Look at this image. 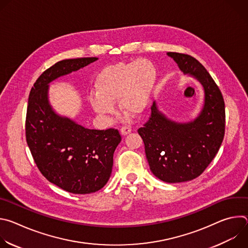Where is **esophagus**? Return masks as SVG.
<instances>
[{
  "label": "esophagus",
  "mask_w": 248,
  "mask_h": 248,
  "mask_svg": "<svg viewBox=\"0 0 248 248\" xmlns=\"http://www.w3.org/2000/svg\"><path fill=\"white\" fill-rule=\"evenodd\" d=\"M130 131H131V128H130L129 126H122V128H121V132H122L124 135L128 134Z\"/></svg>",
  "instance_id": "esophagus-1"
}]
</instances>
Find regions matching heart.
Segmentation results:
<instances>
[{
	"instance_id": "obj_1",
	"label": "heart",
	"mask_w": 248,
	"mask_h": 248,
	"mask_svg": "<svg viewBox=\"0 0 248 248\" xmlns=\"http://www.w3.org/2000/svg\"><path fill=\"white\" fill-rule=\"evenodd\" d=\"M157 79L154 64L145 59L119 62L105 67L95 80V94L90 96L94 111L103 118L116 114L119 101L122 111L143 113L151 99Z\"/></svg>"
}]
</instances>
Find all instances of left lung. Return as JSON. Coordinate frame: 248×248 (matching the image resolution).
I'll list each match as a JSON object with an SVG mask.
<instances>
[{
	"mask_svg": "<svg viewBox=\"0 0 248 248\" xmlns=\"http://www.w3.org/2000/svg\"><path fill=\"white\" fill-rule=\"evenodd\" d=\"M168 55L185 74L197 78L205 91L203 110L193 122L173 123L153 103L149 120L137 130L151 171L161 181L174 184L196 179L215 158L225 135L226 111L219 86L195 58L174 52Z\"/></svg>",
	"mask_w": 248,
	"mask_h": 248,
	"instance_id": "obj_1",
	"label": "left lung"
}]
</instances>
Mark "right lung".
Returning a JSON list of instances; mask_svg holds the SVG:
<instances>
[{
    "label": "right lung",
    "instance_id": "add662e5",
    "mask_svg": "<svg viewBox=\"0 0 248 248\" xmlns=\"http://www.w3.org/2000/svg\"><path fill=\"white\" fill-rule=\"evenodd\" d=\"M62 60L46 69L30 90L25 120L26 142L35 164L52 184L75 194L98 191L109 181L118 129H88L58 116L48 101V84L95 62Z\"/></svg>",
    "mask_w": 248,
    "mask_h": 248
}]
</instances>
